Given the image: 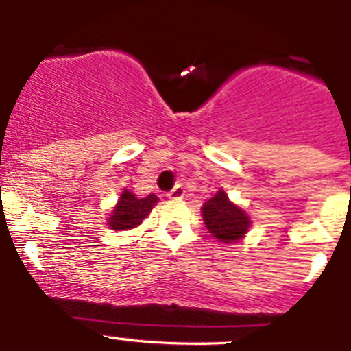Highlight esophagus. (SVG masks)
Listing matches in <instances>:
<instances>
[{
  "label": "esophagus",
  "mask_w": 351,
  "mask_h": 351,
  "mask_svg": "<svg viewBox=\"0 0 351 351\" xmlns=\"http://www.w3.org/2000/svg\"><path fill=\"white\" fill-rule=\"evenodd\" d=\"M183 195H185V189H183V185H176L171 192L166 193V197L171 200H182Z\"/></svg>",
  "instance_id": "1"
}]
</instances>
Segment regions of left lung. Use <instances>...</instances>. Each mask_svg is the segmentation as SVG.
<instances>
[{
    "label": "left lung",
    "mask_w": 351,
    "mask_h": 351,
    "mask_svg": "<svg viewBox=\"0 0 351 351\" xmlns=\"http://www.w3.org/2000/svg\"><path fill=\"white\" fill-rule=\"evenodd\" d=\"M202 217L209 233L221 243H237L250 228V219L245 210L231 202L224 190H219L204 204Z\"/></svg>",
    "instance_id": "obj_1"
}]
</instances>
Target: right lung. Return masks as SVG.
<instances>
[{"label":"right lung","instance_id":"add662e5","mask_svg":"<svg viewBox=\"0 0 351 351\" xmlns=\"http://www.w3.org/2000/svg\"><path fill=\"white\" fill-rule=\"evenodd\" d=\"M158 200L159 199L154 193L144 197V199H138L137 195H134V192L123 189L113 213L108 217V226L114 231H127L137 228L149 216Z\"/></svg>","mask_w":351,"mask_h":351}]
</instances>
